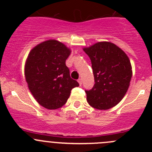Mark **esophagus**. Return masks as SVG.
<instances>
[{"instance_id":"1","label":"esophagus","mask_w":152,"mask_h":152,"mask_svg":"<svg viewBox=\"0 0 152 152\" xmlns=\"http://www.w3.org/2000/svg\"><path fill=\"white\" fill-rule=\"evenodd\" d=\"M77 81H78V83L80 85H81V84H82V79L81 78H79L78 80H77Z\"/></svg>"}]
</instances>
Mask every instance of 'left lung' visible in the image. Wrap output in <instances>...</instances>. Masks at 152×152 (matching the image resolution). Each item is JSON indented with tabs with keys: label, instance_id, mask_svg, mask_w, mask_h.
Listing matches in <instances>:
<instances>
[{
	"label": "left lung",
	"instance_id": "1",
	"mask_svg": "<svg viewBox=\"0 0 152 152\" xmlns=\"http://www.w3.org/2000/svg\"><path fill=\"white\" fill-rule=\"evenodd\" d=\"M84 51L91 61L94 85L85 91L94 108L108 110L121 101L129 87L132 71L127 55L115 44L100 42Z\"/></svg>",
	"mask_w": 152,
	"mask_h": 152
}]
</instances>
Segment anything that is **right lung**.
<instances>
[{
  "label": "right lung",
  "mask_w": 152,
  "mask_h": 152,
  "mask_svg": "<svg viewBox=\"0 0 152 152\" xmlns=\"http://www.w3.org/2000/svg\"><path fill=\"white\" fill-rule=\"evenodd\" d=\"M70 54L68 48L54 39L41 42L29 52L25 64L26 80L36 101L45 108L61 107L72 88L79 86L71 78L65 64Z\"/></svg>",
  "instance_id": "1"
}]
</instances>
